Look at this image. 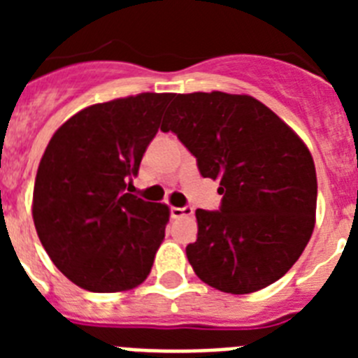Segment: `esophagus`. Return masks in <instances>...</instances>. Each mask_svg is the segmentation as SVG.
<instances>
[{"label": "esophagus", "instance_id": "1", "mask_svg": "<svg viewBox=\"0 0 358 358\" xmlns=\"http://www.w3.org/2000/svg\"><path fill=\"white\" fill-rule=\"evenodd\" d=\"M170 213H172L173 218H181V217H189L194 213V208L192 206H182V208H170Z\"/></svg>", "mask_w": 358, "mask_h": 358}]
</instances>
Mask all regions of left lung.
Returning a JSON list of instances; mask_svg holds the SVG:
<instances>
[{
    "label": "left lung",
    "instance_id": "8db88e82",
    "mask_svg": "<svg viewBox=\"0 0 358 358\" xmlns=\"http://www.w3.org/2000/svg\"><path fill=\"white\" fill-rule=\"evenodd\" d=\"M161 131L220 181V208L195 211L197 242L186 248L195 274L229 294L280 280L314 231L317 177L305 143L256 98L220 91L173 94Z\"/></svg>",
    "mask_w": 358,
    "mask_h": 358
}]
</instances>
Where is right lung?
<instances>
[{
    "label": "right lung",
    "mask_w": 358,
    "mask_h": 358,
    "mask_svg": "<svg viewBox=\"0 0 358 358\" xmlns=\"http://www.w3.org/2000/svg\"><path fill=\"white\" fill-rule=\"evenodd\" d=\"M172 93L85 107L53 134L37 170L34 224L55 267L90 292L143 283L169 206L129 194Z\"/></svg>",
    "instance_id": "right-lung-1"
}]
</instances>
